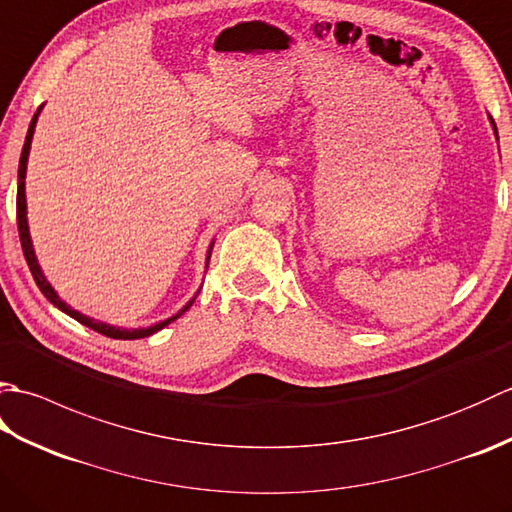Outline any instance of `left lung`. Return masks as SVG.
<instances>
[{
	"label": "left lung",
	"mask_w": 512,
	"mask_h": 512,
	"mask_svg": "<svg viewBox=\"0 0 512 512\" xmlns=\"http://www.w3.org/2000/svg\"><path fill=\"white\" fill-rule=\"evenodd\" d=\"M491 118V125H493V132H495V136H497V127H495V121H493V116H488Z\"/></svg>",
	"instance_id": "obj_1"
}]
</instances>
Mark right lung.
<instances>
[{"label": "right lung", "mask_w": 512, "mask_h": 512, "mask_svg": "<svg viewBox=\"0 0 512 512\" xmlns=\"http://www.w3.org/2000/svg\"><path fill=\"white\" fill-rule=\"evenodd\" d=\"M41 107H43V105H41ZM41 107H39L37 114L32 116V121H30L28 134H26V143H24V149H21V158H19V173H17V228H19L21 248H24V257H26V262H28L30 273H32V277H35V281H37L39 290L43 292V297H46L50 303H54V306H57L61 312L70 314V317H72L74 321H79V323H83V325H88L90 330L99 332V334H105V336H110V339H123V341L145 339V336H151V334H154V332H158V330L165 328V325H169L171 321H176L178 317H182V314L187 312V310L193 306V301H195V297H198V295H195V297H193V299L187 303V306H184V308H182L178 314H173V317H169V319H165V321H160V323H156V325H149V328H136V330L114 328V325H110V323L94 321V319H90V317H85V314L76 312L74 308H70L68 303H65V301H63V299L57 295V292H54V288L50 286V281L46 279V275H43V270H41V266H39V262H37L35 248H32V239H30V231H28V217H26V165H28V154H30L32 134H35V125H37V118H39ZM211 250H213V242H211V246H209V253H206V266H209Z\"/></svg>", "instance_id": "add662e5"}]
</instances>
